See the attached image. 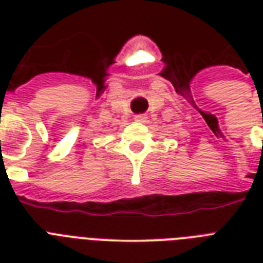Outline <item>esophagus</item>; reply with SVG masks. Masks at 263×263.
<instances>
[{
    "label": "esophagus",
    "instance_id": "34e87169",
    "mask_svg": "<svg viewBox=\"0 0 263 263\" xmlns=\"http://www.w3.org/2000/svg\"><path fill=\"white\" fill-rule=\"evenodd\" d=\"M135 121H138V123H146V121H147V116H144V115L136 116Z\"/></svg>",
    "mask_w": 263,
    "mask_h": 263
}]
</instances>
